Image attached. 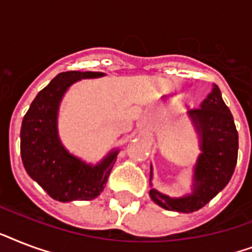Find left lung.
<instances>
[{
    "mask_svg": "<svg viewBox=\"0 0 252 252\" xmlns=\"http://www.w3.org/2000/svg\"><path fill=\"white\" fill-rule=\"evenodd\" d=\"M188 116L199 136L201 152L193 167L191 193L170 197L156 189L150 166V199L166 211L182 213L199 211L222 191L231 179L238 158V132L217 85H213L200 108L188 111Z\"/></svg>",
    "mask_w": 252,
    "mask_h": 252,
    "instance_id": "1",
    "label": "left lung"
}]
</instances>
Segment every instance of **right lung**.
Masks as SVG:
<instances>
[{
    "label": "right lung",
    "instance_id": "right-lung-1",
    "mask_svg": "<svg viewBox=\"0 0 252 252\" xmlns=\"http://www.w3.org/2000/svg\"><path fill=\"white\" fill-rule=\"evenodd\" d=\"M106 76L100 72H64L36 95L23 118L21 156L26 171L52 199L68 203L93 200L104 189L119 149L91 165L72 154L61 142L57 128L60 103L73 84Z\"/></svg>",
    "mask_w": 252,
    "mask_h": 252
}]
</instances>
